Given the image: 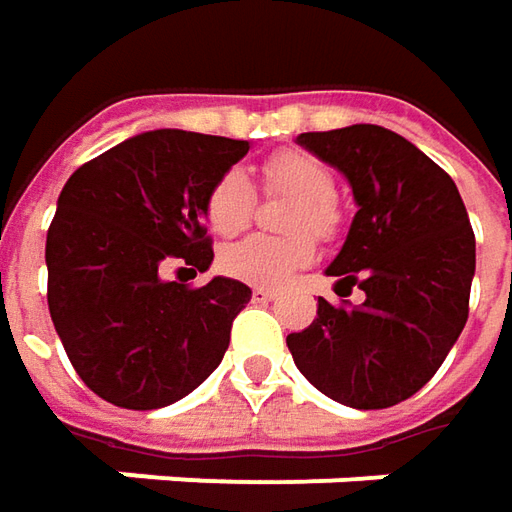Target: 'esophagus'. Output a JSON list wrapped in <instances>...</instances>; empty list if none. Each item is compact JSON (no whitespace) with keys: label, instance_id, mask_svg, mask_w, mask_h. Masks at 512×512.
<instances>
[{"label":"esophagus","instance_id":"obj_1","mask_svg":"<svg viewBox=\"0 0 512 512\" xmlns=\"http://www.w3.org/2000/svg\"><path fill=\"white\" fill-rule=\"evenodd\" d=\"M277 297V291L274 289H255L252 291V300L255 303H269V300H274Z\"/></svg>","mask_w":512,"mask_h":512}]
</instances>
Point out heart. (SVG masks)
<instances>
[{
  "label": "heart",
  "mask_w": 512,
  "mask_h": 512,
  "mask_svg": "<svg viewBox=\"0 0 512 512\" xmlns=\"http://www.w3.org/2000/svg\"><path fill=\"white\" fill-rule=\"evenodd\" d=\"M260 178L266 195L294 198L286 215V232H309L320 240L337 232L340 212L331 198L334 178L320 158L303 150H277L260 164ZM255 206L257 192L252 181L240 169H229L209 186L203 198V218L215 235L232 238L252 223ZM311 257H314V243L306 235H291V238L255 235L226 246L221 252V269L240 283L269 289V286H280L297 269H303Z\"/></svg>",
  "instance_id": "obj_1"
}]
</instances>
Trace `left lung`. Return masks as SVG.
Here are the masks:
<instances>
[{"label":"left lung","instance_id":"8db88e82","mask_svg":"<svg viewBox=\"0 0 512 512\" xmlns=\"http://www.w3.org/2000/svg\"><path fill=\"white\" fill-rule=\"evenodd\" d=\"M297 141L351 184L360 209L326 274L360 286L365 303L320 297L314 323L286 343L303 377L334 402L391 408L436 374L467 323L476 238L465 203L445 169L377 124Z\"/></svg>","mask_w":512,"mask_h":512}]
</instances>
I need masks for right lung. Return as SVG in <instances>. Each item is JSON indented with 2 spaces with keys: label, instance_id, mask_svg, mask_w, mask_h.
I'll list each match as a JSON object with an SVG mask.
<instances>
[{
  "label": "right lung",
  "instance_id": "obj_1",
  "mask_svg": "<svg viewBox=\"0 0 512 512\" xmlns=\"http://www.w3.org/2000/svg\"><path fill=\"white\" fill-rule=\"evenodd\" d=\"M246 152L249 141L152 130L67 178L47 229V306L76 374L101 399L164 408L221 365L252 289L229 277L192 289L161 272L209 269L203 198Z\"/></svg>",
  "mask_w": 512,
  "mask_h": 512
}]
</instances>
